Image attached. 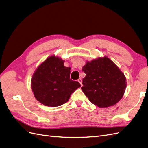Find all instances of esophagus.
I'll return each instance as SVG.
<instances>
[{
	"mask_svg": "<svg viewBox=\"0 0 148 148\" xmlns=\"http://www.w3.org/2000/svg\"><path fill=\"white\" fill-rule=\"evenodd\" d=\"M78 82L80 83V84H81L82 85H82H83V84H82V78H79L78 79Z\"/></svg>",
	"mask_w": 148,
	"mask_h": 148,
	"instance_id": "esophagus-1",
	"label": "esophagus"
}]
</instances>
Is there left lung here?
I'll return each mask as SVG.
<instances>
[{
	"instance_id": "8db88e82",
	"label": "left lung",
	"mask_w": 148,
	"mask_h": 148,
	"mask_svg": "<svg viewBox=\"0 0 148 148\" xmlns=\"http://www.w3.org/2000/svg\"><path fill=\"white\" fill-rule=\"evenodd\" d=\"M83 71L86 77L83 79L82 89L92 104L104 108L122 99L127 86L126 78L108 57L87 62Z\"/></svg>"
}]
</instances>
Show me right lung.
<instances>
[{"mask_svg": "<svg viewBox=\"0 0 148 148\" xmlns=\"http://www.w3.org/2000/svg\"><path fill=\"white\" fill-rule=\"evenodd\" d=\"M64 60L52 56L36 70L31 87L36 99L44 106L57 107L66 103L70 95L81 86L79 82L70 78V68Z\"/></svg>", "mask_w": 148, "mask_h": 148, "instance_id": "obj_1", "label": "right lung"}]
</instances>
